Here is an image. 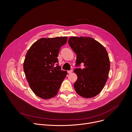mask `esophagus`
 <instances>
[{
	"label": "esophagus",
	"mask_w": 132,
	"mask_h": 132,
	"mask_svg": "<svg viewBox=\"0 0 132 132\" xmlns=\"http://www.w3.org/2000/svg\"><path fill=\"white\" fill-rule=\"evenodd\" d=\"M67 72H68V73H71V72H72V69H71V70H68V71H67Z\"/></svg>",
	"instance_id": "34e87169"
}]
</instances>
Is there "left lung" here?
Instances as JSON below:
<instances>
[{
  "mask_svg": "<svg viewBox=\"0 0 132 132\" xmlns=\"http://www.w3.org/2000/svg\"><path fill=\"white\" fill-rule=\"evenodd\" d=\"M68 43L77 55L76 66H80L81 63L85 66L73 71L78 77L73 85L75 90L84 98L96 96L108 78L110 63L106 49L90 37H70Z\"/></svg>",
  "mask_w": 132,
  "mask_h": 132,
  "instance_id": "1",
  "label": "left lung"
}]
</instances>
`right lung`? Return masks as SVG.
I'll use <instances>...</instances> for the list:
<instances>
[{"mask_svg":"<svg viewBox=\"0 0 132 132\" xmlns=\"http://www.w3.org/2000/svg\"><path fill=\"white\" fill-rule=\"evenodd\" d=\"M67 41V36L41 38L33 43L27 53L23 63L27 80L32 91L43 99L57 95L67 74L57 64L60 48Z\"/></svg>","mask_w":132,"mask_h":132,"instance_id":"right-lung-1","label":"right lung"}]
</instances>
